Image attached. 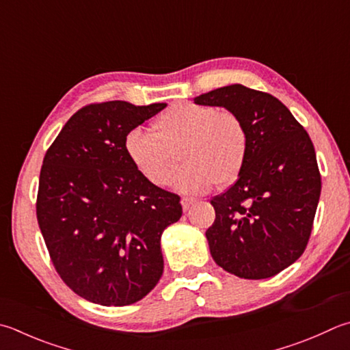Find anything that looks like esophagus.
<instances>
[{"mask_svg":"<svg viewBox=\"0 0 350 350\" xmlns=\"http://www.w3.org/2000/svg\"><path fill=\"white\" fill-rule=\"evenodd\" d=\"M192 204H193L192 198H181V206H183L184 212H186V210H189V207L192 206Z\"/></svg>","mask_w":350,"mask_h":350,"instance_id":"34e87169","label":"esophagus"}]
</instances>
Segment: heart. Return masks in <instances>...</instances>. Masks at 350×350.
Wrapping results in <instances>:
<instances>
[{
	"mask_svg": "<svg viewBox=\"0 0 350 350\" xmlns=\"http://www.w3.org/2000/svg\"><path fill=\"white\" fill-rule=\"evenodd\" d=\"M124 154L143 178L157 187L167 186L181 158L186 164L174 186L183 193H206L227 187L241 175L248 154V134L232 111L212 105L180 102L152 123V133L131 129Z\"/></svg>",
	"mask_w": 350,
	"mask_h": 350,
	"instance_id": "heart-1",
	"label": "heart"
}]
</instances>
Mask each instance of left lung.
Returning <instances> with one entry per match:
<instances>
[{
	"instance_id": "8db88e82",
	"label": "left lung",
	"mask_w": 350,
	"mask_h": 350,
	"mask_svg": "<svg viewBox=\"0 0 350 350\" xmlns=\"http://www.w3.org/2000/svg\"><path fill=\"white\" fill-rule=\"evenodd\" d=\"M193 100L232 111L248 134L241 175L210 201V253L237 278H273L299 259L312 232L321 176L311 138L279 98L239 83Z\"/></svg>"
}]
</instances>
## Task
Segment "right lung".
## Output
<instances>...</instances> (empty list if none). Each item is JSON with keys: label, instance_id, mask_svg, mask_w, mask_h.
I'll return each instance as SVG.
<instances>
[{"label": "right lung", "instance_id": "obj_1", "mask_svg": "<svg viewBox=\"0 0 350 350\" xmlns=\"http://www.w3.org/2000/svg\"><path fill=\"white\" fill-rule=\"evenodd\" d=\"M164 108L87 105L44 157L36 216L50 259L65 285L97 305H133L163 274L161 234L183 215L180 196L138 174L123 140Z\"/></svg>", "mask_w": 350, "mask_h": 350}]
</instances>
